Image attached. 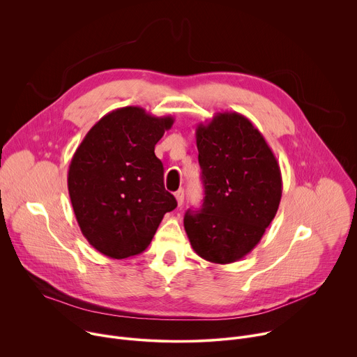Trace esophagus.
Here are the masks:
<instances>
[{"label":"esophagus","mask_w":357,"mask_h":357,"mask_svg":"<svg viewBox=\"0 0 357 357\" xmlns=\"http://www.w3.org/2000/svg\"><path fill=\"white\" fill-rule=\"evenodd\" d=\"M175 197H176V202H178V206H182V203L185 200V192L183 189H179L178 192H175Z\"/></svg>","instance_id":"obj_1"}]
</instances>
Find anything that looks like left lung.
I'll return each instance as SVG.
<instances>
[{"label": "left lung", "instance_id": "1", "mask_svg": "<svg viewBox=\"0 0 357 357\" xmlns=\"http://www.w3.org/2000/svg\"><path fill=\"white\" fill-rule=\"evenodd\" d=\"M196 145L205 197L188 211L185 231L199 257L230 264L256 247L277 215L280 165L263 134L236 112L199 123Z\"/></svg>", "mask_w": 357, "mask_h": 357}]
</instances>
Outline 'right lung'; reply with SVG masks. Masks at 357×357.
I'll return each instance as SVG.
<instances>
[{
  "label": "right lung",
  "instance_id": "1",
  "mask_svg": "<svg viewBox=\"0 0 357 357\" xmlns=\"http://www.w3.org/2000/svg\"><path fill=\"white\" fill-rule=\"evenodd\" d=\"M141 107H121L101 117L77 146L68 189L86 240L110 259L138 256L164 215L176 208L165 190L155 144L174 124Z\"/></svg>",
  "mask_w": 357,
  "mask_h": 357
}]
</instances>
